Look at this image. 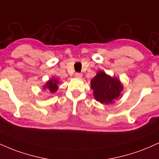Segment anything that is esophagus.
<instances>
[{
	"label": "esophagus",
	"instance_id": "1",
	"mask_svg": "<svg viewBox=\"0 0 159 159\" xmlns=\"http://www.w3.org/2000/svg\"><path fill=\"white\" fill-rule=\"evenodd\" d=\"M75 77L77 78H82V74L81 73H78V72H77V73H75Z\"/></svg>",
	"mask_w": 159,
	"mask_h": 159
}]
</instances>
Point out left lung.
<instances>
[{"label":"left lung","mask_w":159,"mask_h":159,"mask_svg":"<svg viewBox=\"0 0 159 159\" xmlns=\"http://www.w3.org/2000/svg\"><path fill=\"white\" fill-rule=\"evenodd\" d=\"M90 83L95 99L107 105L114 103L123 89V84L117 78L111 77L102 71H98Z\"/></svg>","instance_id":"left-lung-1"}]
</instances>
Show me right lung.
<instances>
[{
  "mask_svg": "<svg viewBox=\"0 0 159 159\" xmlns=\"http://www.w3.org/2000/svg\"><path fill=\"white\" fill-rule=\"evenodd\" d=\"M58 83H59V81H58L57 79H56V78H52V79L49 80V81L47 82L46 84L43 87V89H44V90H45V89H48L51 93H55L58 89Z\"/></svg>",
  "mask_w": 159,
  "mask_h": 159,
  "instance_id": "obj_1",
  "label": "right lung"
}]
</instances>
